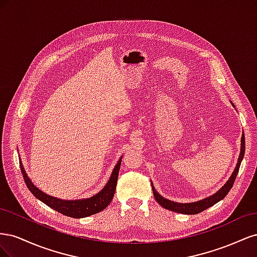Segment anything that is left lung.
Listing matches in <instances>:
<instances>
[{
    "instance_id": "obj_1",
    "label": "left lung",
    "mask_w": 257,
    "mask_h": 257,
    "mask_svg": "<svg viewBox=\"0 0 257 257\" xmlns=\"http://www.w3.org/2000/svg\"><path fill=\"white\" fill-rule=\"evenodd\" d=\"M234 106V105H232ZM244 150H245V142H244V134H242L241 136V148H240V154L238 158V163L236 165V168L234 170V173L231 174L230 178L227 180V182L225 183L222 188L217 191L213 195L209 196L205 199H201L198 201H195V203H189V204H181V203H176V201L166 199L163 196H161L160 194L157 192V190L154 189L153 183L151 182L152 185V191H153V195L157 199L158 203L165 209L172 210L174 212H178V213H182V214H197L204 210L208 209L209 207H212L213 205H215L216 203H219L220 200H222L225 196L227 195L228 192L230 191V189L232 188V184H234L237 174L239 172V167L241 164V161H242L243 157H244Z\"/></svg>"
}]
</instances>
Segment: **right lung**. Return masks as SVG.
I'll use <instances>...</instances> for the list:
<instances>
[{
	"label": "right lung",
	"instance_id": "1",
	"mask_svg": "<svg viewBox=\"0 0 257 257\" xmlns=\"http://www.w3.org/2000/svg\"><path fill=\"white\" fill-rule=\"evenodd\" d=\"M121 161H122V157L120 158L118 163H116V165L114 166L109 180H108V182L106 183L104 188L100 190V192H98L94 196H92L90 198L76 199V200H63V199L47 195V194L42 192L40 189H37L36 186L32 183V181L30 180V178L28 177L21 162H20V169L28 189L37 199H40L48 207L52 208L53 210H56V211L64 214L66 216L75 217V219H81V217L90 216L92 214L100 212L111 203L114 192H115V188H116V181H118Z\"/></svg>",
	"mask_w": 257,
	"mask_h": 257
}]
</instances>
